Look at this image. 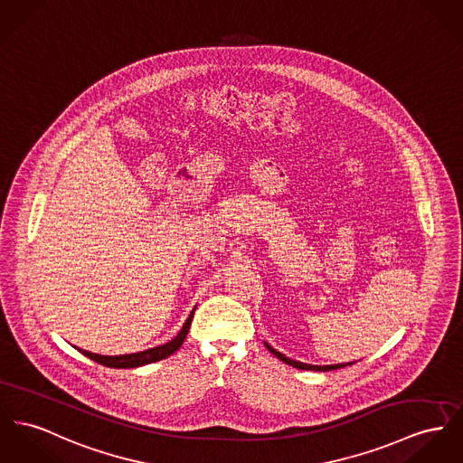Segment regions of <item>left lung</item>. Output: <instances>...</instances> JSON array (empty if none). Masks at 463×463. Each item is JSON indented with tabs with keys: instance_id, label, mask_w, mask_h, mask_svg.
<instances>
[{
	"instance_id": "8db88e82",
	"label": "left lung",
	"mask_w": 463,
	"mask_h": 463,
	"mask_svg": "<svg viewBox=\"0 0 463 463\" xmlns=\"http://www.w3.org/2000/svg\"><path fill=\"white\" fill-rule=\"evenodd\" d=\"M265 345H267V349L274 354V356H278L279 360L280 362H284V364H288V365H291V367H295V369H300V370H319V372H328V370H337V369H344L345 365H353L351 362L349 364H337V365H308V364H302V362H295V360H291V358H288V356H284L282 353H279V351H276L272 345H269L267 342H265Z\"/></svg>"
}]
</instances>
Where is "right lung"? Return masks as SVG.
<instances>
[{"label": "right lung", "instance_id": "add662e5", "mask_svg": "<svg viewBox=\"0 0 463 463\" xmlns=\"http://www.w3.org/2000/svg\"><path fill=\"white\" fill-rule=\"evenodd\" d=\"M193 314H194V308L191 310L189 317L185 319L184 326L177 334V337H174L170 342H166L163 345H157V347H151V349L133 353V354H121V356H103V354H96V353H90V351H84V349H79V351L84 356L91 358V360L105 365V367H110V369H135V367H142V365H147V364H153V362H159V360L168 358L170 354H174L183 345L185 335L189 332V326H191Z\"/></svg>", "mask_w": 463, "mask_h": 463}]
</instances>
